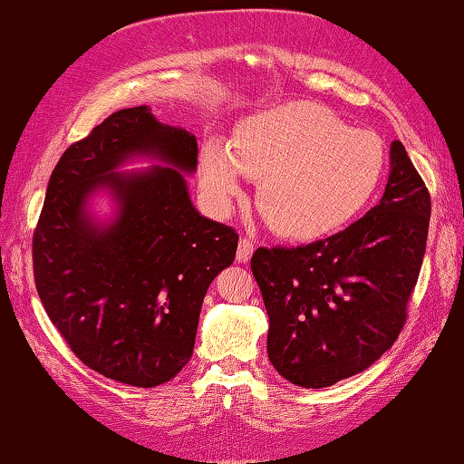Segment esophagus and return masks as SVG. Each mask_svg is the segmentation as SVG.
Instances as JSON below:
<instances>
[{
	"label": "esophagus",
	"instance_id": "obj_1",
	"mask_svg": "<svg viewBox=\"0 0 464 464\" xmlns=\"http://www.w3.org/2000/svg\"><path fill=\"white\" fill-rule=\"evenodd\" d=\"M252 254H254L252 239L241 237V239H239V246H237V262H239V264H247L249 258H252Z\"/></svg>",
	"mask_w": 464,
	"mask_h": 464
}]
</instances>
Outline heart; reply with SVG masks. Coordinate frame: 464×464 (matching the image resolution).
I'll return each instance as SVG.
<instances>
[{
  "instance_id": "1",
  "label": "heart",
  "mask_w": 464,
  "mask_h": 464,
  "mask_svg": "<svg viewBox=\"0 0 464 464\" xmlns=\"http://www.w3.org/2000/svg\"><path fill=\"white\" fill-rule=\"evenodd\" d=\"M384 165L378 134L351 130L314 102H286L239 123L229 149L206 144L200 183L212 208L227 212L241 194V175L256 179V206L270 229L312 239L362 208Z\"/></svg>"
}]
</instances>
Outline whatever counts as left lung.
Here are the masks:
<instances>
[{"label":"left lung","instance_id":"8db88e82","mask_svg":"<svg viewBox=\"0 0 464 464\" xmlns=\"http://www.w3.org/2000/svg\"><path fill=\"white\" fill-rule=\"evenodd\" d=\"M430 215L428 188L394 140L384 196L367 215L314 244L256 249L268 359L285 380L333 386L392 347L423 264Z\"/></svg>","mask_w":464,"mask_h":464}]
</instances>
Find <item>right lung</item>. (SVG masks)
Instances as JSON below:
<instances>
[{
    "mask_svg": "<svg viewBox=\"0 0 464 464\" xmlns=\"http://www.w3.org/2000/svg\"><path fill=\"white\" fill-rule=\"evenodd\" d=\"M142 153L169 167L116 173ZM196 165L194 134L142 105L109 115L51 173L33 235L36 293L73 355L105 378L152 388L178 376L206 291L235 260L239 235L189 200L183 173ZM101 187L118 204L109 226L85 206Z\"/></svg>",
    "mask_w": 464,
    "mask_h": 464,
    "instance_id": "1",
    "label": "right lung"
}]
</instances>
